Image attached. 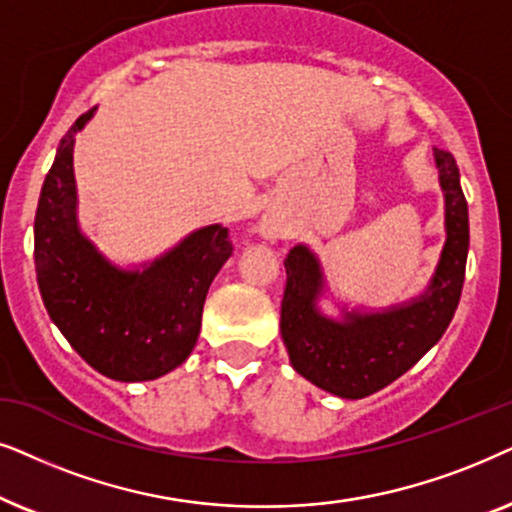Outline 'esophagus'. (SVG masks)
Wrapping results in <instances>:
<instances>
[{"label":"esophagus","instance_id":"34e87169","mask_svg":"<svg viewBox=\"0 0 512 512\" xmlns=\"http://www.w3.org/2000/svg\"><path fill=\"white\" fill-rule=\"evenodd\" d=\"M264 236L267 238H276L278 234H276V227H271V224H267V227H264Z\"/></svg>","mask_w":512,"mask_h":512}]
</instances>
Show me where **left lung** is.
Segmentation results:
<instances>
[{
    "label": "left lung",
    "mask_w": 512,
    "mask_h": 512,
    "mask_svg": "<svg viewBox=\"0 0 512 512\" xmlns=\"http://www.w3.org/2000/svg\"><path fill=\"white\" fill-rule=\"evenodd\" d=\"M447 203V243L431 288L419 302L346 323L313 309L320 292L316 257L304 245L285 257L281 335L295 370L342 398H365L405 374L447 330L459 306L468 257V203L452 152L435 147Z\"/></svg>",
    "instance_id": "8db88e82"
}]
</instances>
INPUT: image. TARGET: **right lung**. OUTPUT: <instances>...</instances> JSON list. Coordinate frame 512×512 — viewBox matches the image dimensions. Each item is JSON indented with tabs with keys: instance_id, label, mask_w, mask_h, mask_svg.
Instances as JSON below:
<instances>
[{
	"instance_id": "right-lung-1",
	"label": "right lung",
	"mask_w": 512,
	"mask_h": 512,
	"mask_svg": "<svg viewBox=\"0 0 512 512\" xmlns=\"http://www.w3.org/2000/svg\"><path fill=\"white\" fill-rule=\"evenodd\" d=\"M95 109V107H93ZM60 140L34 215V267L44 306L93 370L119 381H149L182 365L201 330L208 288L234 250L229 229L194 231L145 271H117L79 234L74 220V133Z\"/></svg>"
}]
</instances>
